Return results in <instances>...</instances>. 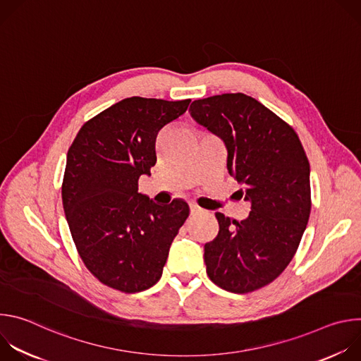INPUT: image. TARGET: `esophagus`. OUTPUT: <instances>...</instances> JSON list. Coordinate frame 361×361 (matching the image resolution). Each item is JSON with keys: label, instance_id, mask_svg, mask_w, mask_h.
<instances>
[{"label": "esophagus", "instance_id": "obj_1", "mask_svg": "<svg viewBox=\"0 0 361 361\" xmlns=\"http://www.w3.org/2000/svg\"><path fill=\"white\" fill-rule=\"evenodd\" d=\"M190 213H191V216H197V214L204 213V210L200 209L197 204H190Z\"/></svg>", "mask_w": 361, "mask_h": 361}]
</instances>
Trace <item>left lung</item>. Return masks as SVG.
<instances>
[{
  "mask_svg": "<svg viewBox=\"0 0 361 361\" xmlns=\"http://www.w3.org/2000/svg\"><path fill=\"white\" fill-rule=\"evenodd\" d=\"M191 117L221 138L227 170L251 204L237 221L216 213L217 237L204 245L210 280L237 294L276 280L297 251L312 210L310 164L295 131L255 98L235 92L195 99Z\"/></svg>",
  "mask_w": 361,
  "mask_h": 361,
  "instance_id": "obj_1",
  "label": "left lung"
}]
</instances>
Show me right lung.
Wrapping results in <instances>:
<instances>
[{"label":"right lung","mask_w":361,"mask_h":361,"mask_svg":"<svg viewBox=\"0 0 361 361\" xmlns=\"http://www.w3.org/2000/svg\"><path fill=\"white\" fill-rule=\"evenodd\" d=\"M191 99L130 97L87 121L73 141L63 181L66 219L85 267L124 293L156 284L188 217L184 200L159 205L138 192L157 161L160 130Z\"/></svg>","instance_id":"1"}]
</instances>
